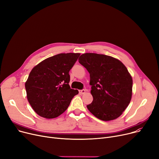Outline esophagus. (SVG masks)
I'll return each instance as SVG.
<instances>
[{
	"instance_id": "34e87169",
	"label": "esophagus",
	"mask_w": 159,
	"mask_h": 159,
	"mask_svg": "<svg viewBox=\"0 0 159 159\" xmlns=\"http://www.w3.org/2000/svg\"><path fill=\"white\" fill-rule=\"evenodd\" d=\"M86 89H81V90H79V93L82 95V94H84L86 93Z\"/></svg>"
}]
</instances>
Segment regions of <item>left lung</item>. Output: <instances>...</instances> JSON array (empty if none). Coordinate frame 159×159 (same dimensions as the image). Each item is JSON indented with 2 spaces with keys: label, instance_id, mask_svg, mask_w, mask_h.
Segmentation results:
<instances>
[{
  "label": "left lung",
  "instance_id": "obj_1",
  "mask_svg": "<svg viewBox=\"0 0 159 159\" xmlns=\"http://www.w3.org/2000/svg\"><path fill=\"white\" fill-rule=\"evenodd\" d=\"M79 62L89 73L93 100L88 110L102 120L118 118L132 95L133 80L126 67L115 58L93 53L82 54Z\"/></svg>",
  "mask_w": 159,
  "mask_h": 159
}]
</instances>
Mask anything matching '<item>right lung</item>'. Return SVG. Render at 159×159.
<instances>
[{
	"instance_id": "obj_1",
	"label": "right lung",
	"mask_w": 159,
	"mask_h": 159,
	"mask_svg": "<svg viewBox=\"0 0 159 159\" xmlns=\"http://www.w3.org/2000/svg\"><path fill=\"white\" fill-rule=\"evenodd\" d=\"M80 53H60L49 57L31 71L25 83L29 103L39 116L53 119L63 113L79 93L69 85V72Z\"/></svg>"
}]
</instances>
